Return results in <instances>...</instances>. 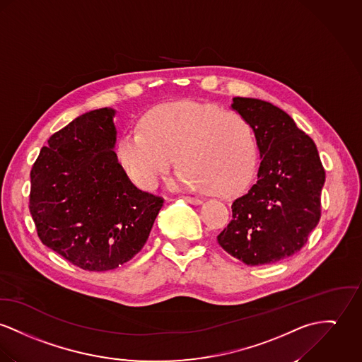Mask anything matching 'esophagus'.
I'll return each instance as SVG.
<instances>
[{
	"mask_svg": "<svg viewBox=\"0 0 362 362\" xmlns=\"http://www.w3.org/2000/svg\"><path fill=\"white\" fill-rule=\"evenodd\" d=\"M187 202H190V204H193V205H201L202 204V201L199 199V198H195V197H189V195H186V197H183Z\"/></svg>",
	"mask_w": 362,
	"mask_h": 362,
	"instance_id": "obj_1",
	"label": "esophagus"
}]
</instances>
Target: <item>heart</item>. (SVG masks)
I'll use <instances>...</instances> for the list:
<instances>
[{
  "mask_svg": "<svg viewBox=\"0 0 362 362\" xmlns=\"http://www.w3.org/2000/svg\"><path fill=\"white\" fill-rule=\"evenodd\" d=\"M176 154L183 167L172 186L230 195L250 179L256 146L241 114L192 100L151 109L143 115L140 129L127 131L115 146L119 167L143 190L157 186Z\"/></svg>",
  "mask_w": 362,
  "mask_h": 362,
  "instance_id": "obj_1",
  "label": "heart"
}]
</instances>
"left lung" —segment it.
<instances>
[{"label":"left lung","instance_id":"left-lung-1","mask_svg":"<svg viewBox=\"0 0 362 362\" xmlns=\"http://www.w3.org/2000/svg\"><path fill=\"white\" fill-rule=\"evenodd\" d=\"M231 109L250 122L262 161L218 243L248 266L276 263L302 250L320 222L325 170L315 143L277 106L234 98Z\"/></svg>","mask_w":362,"mask_h":362}]
</instances>
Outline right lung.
Returning a JSON list of instances; mask_svg holds the SVG:
<instances>
[{
	"label": "right lung",
	"mask_w": 362,
	"mask_h": 362,
	"mask_svg": "<svg viewBox=\"0 0 362 362\" xmlns=\"http://www.w3.org/2000/svg\"><path fill=\"white\" fill-rule=\"evenodd\" d=\"M114 115L105 107L73 119L48 139L30 172L28 209L41 243L88 272L131 260L164 204L119 167Z\"/></svg>",
	"instance_id": "add662e5"
}]
</instances>
